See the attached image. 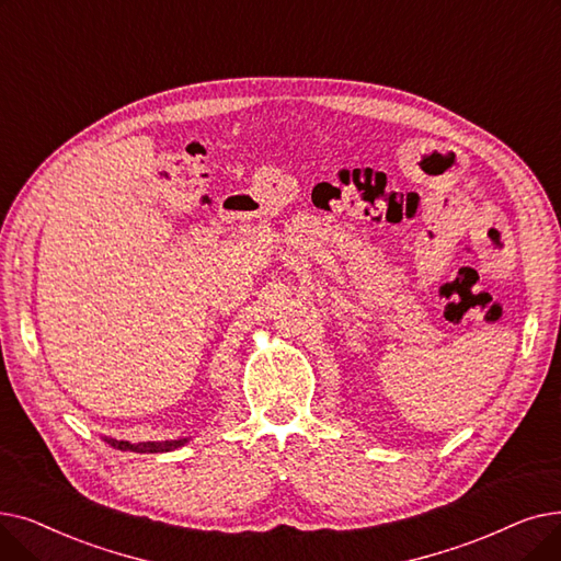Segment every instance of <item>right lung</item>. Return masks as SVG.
<instances>
[{
    "instance_id": "add662e5",
    "label": "right lung",
    "mask_w": 561,
    "mask_h": 561,
    "mask_svg": "<svg viewBox=\"0 0 561 561\" xmlns=\"http://www.w3.org/2000/svg\"><path fill=\"white\" fill-rule=\"evenodd\" d=\"M105 443L112 445L114 449H121V451H137V454H158V451H172L176 447H183L187 443V437H183V440H164V443H126V440H114V437H105Z\"/></svg>"
}]
</instances>
